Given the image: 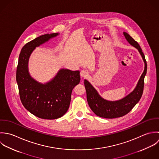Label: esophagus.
<instances>
[{
    "instance_id": "obj_1",
    "label": "esophagus",
    "mask_w": 159,
    "mask_h": 159,
    "mask_svg": "<svg viewBox=\"0 0 159 159\" xmlns=\"http://www.w3.org/2000/svg\"><path fill=\"white\" fill-rule=\"evenodd\" d=\"M80 74V77H81L82 79H86L89 76V72L86 70H81Z\"/></svg>"
}]
</instances>
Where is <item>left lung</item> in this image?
<instances>
[{"instance_id": "obj_1", "label": "left lung", "mask_w": 159, "mask_h": 159, "mask_svg": "<svg viewBox=\"0 0 159 159\" xmlns=\"http://www.w3.org/2000/svg\"><path fill=\"white\" fill-rule=\"evenodd\" d=\"M124 35L128 43L138 49L144 63V69L133 91L124 98L115 101L102 98L92 85L88 80H84L88 104L92 111L100 117L114 119L126 115L138 102L143 95L144 80L147 72V63L145 57L138 43L127 32H124Z\"/></svg>"}]
</instances>
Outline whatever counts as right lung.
I'll list each match as a JSON object with an SVG mask.
<instances>
[{"label":"right lung","instance_id":"obj_1","mask_svg":"<svg viewBox=\"0 0 159 159\" xmlns=\"http://www.w3.org/2000/svg\"><path fill=\"white\" fill-rule=\"evenodd\" d=\"M58 34H44L27 43L21 49L16 69V82L23 105L33 115L43 119H57L66 113L72 91L80 81L79 70L66 69H61L54 78L45 84L37 82L30 74L29 59L35 47Z\"/></svg>","mask_w":159,"mask_h":159}]
</instances>
